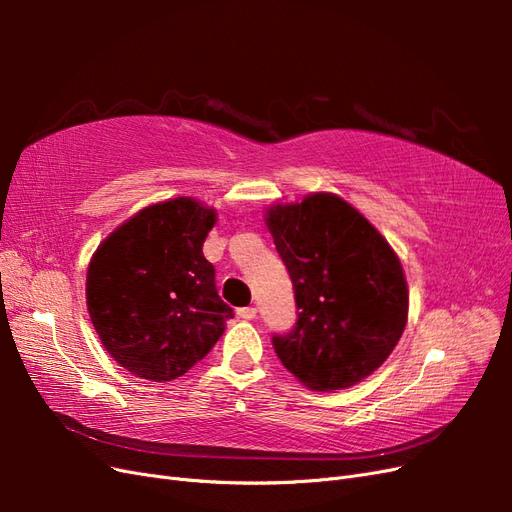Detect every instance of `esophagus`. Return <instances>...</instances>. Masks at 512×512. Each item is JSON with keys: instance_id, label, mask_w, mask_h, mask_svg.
Instances as JSON below:
<instances>
[{"instance_id": "esophagus-1", "label": "esophagus", "mask_w": 512, "mask_h": 512, "mask_svg": "<svg viewBox=\"0 0 512 512\" xmlns=\"http://www.w3.org/2000/svg\"><path fill=\"white\" fill-rule=\"evenodd\" d=\"M237 316L243 318V320H254V318H256V307H254V305L239 307V309H237Z\"/></svg>"}]
</instances>
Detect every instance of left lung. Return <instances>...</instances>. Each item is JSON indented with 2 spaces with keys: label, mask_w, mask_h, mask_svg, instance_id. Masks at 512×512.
<instances>
[{
  "label": "left lung",
  "mask_w": 512,
  "mask_h": 512,
  "mask_svg": "<svg viewBox=\"0 0 512 512\" xmlns=\"http://www.w3.org/2000/svg\"><path fill=\"white\" fill-rule=\"evenodd\" d=\"M267 226L299 309L288 333H273L275 354L314 391L361 382L406 329L408 286L399 258L359 211L333 194L277 205Z\"/></svg>",
  "instance_id": "left-lung-1"
}]
</instances>
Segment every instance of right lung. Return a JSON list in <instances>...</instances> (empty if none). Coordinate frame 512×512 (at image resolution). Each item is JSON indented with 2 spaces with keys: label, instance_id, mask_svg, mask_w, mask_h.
<instances>
[{
  "label": "right lung",
  "instance_id": "obj_1",
  "mask_svg": "<svg viewBox=\"0 0 512 512\" xmlns=\"http://www.w3.org/2000/svg\"><path fill=\"white\" fill-rule=\"evenodd\" d=\"M213 209L175 198L138 211L89 262L87 309L113 359L138 378L183 376L232 318L203 254Z\"/></svg>",
  "mask_w": 512,
  "mask_h": 512
}]
</instances>
